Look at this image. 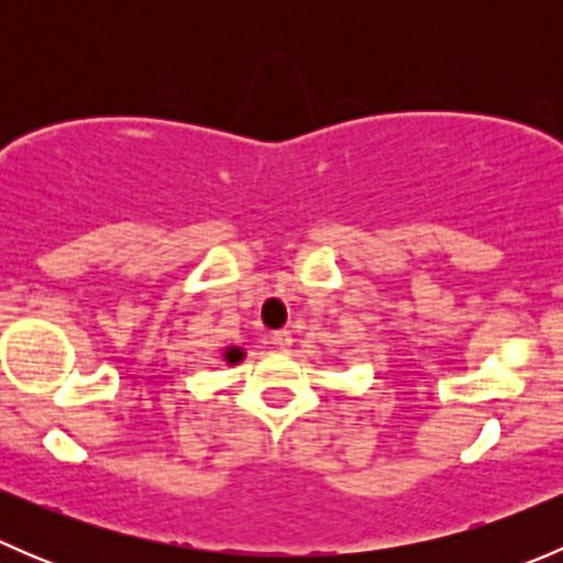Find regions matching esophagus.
I'll list each match as a JSON object with an SVG mask.
<instances>
[{"mask_svg":"<svg viewBox=\"0 0 563 563\" xmlns=\"http://www.w3.org/2000/svg\"><path fill=\"white\" fill-rule=\"evenodd\" d=\"M272 343H275L280 351H288L294 345V338H291V332H288V329H277V332L272 334Z\"/></svg>","mask_w":563,"mask_h":563,"instance_id":"1","label":"esophagus"}]
</instances>
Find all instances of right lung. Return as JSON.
Returning <instances> with one entry per match:
<instances>
[{"label":"right lung","instance_id":"1","mask_svg":"<svg viewBox=\"0 0 563 563\" xmlns=\"http://www.w3.org/2000/svg\"><path fill=\"white\" fill-rule=\"evenodd\" d=\"M223 360L229 362V365H236V362L245 360V349H240V345H229V349L223 351Z\"/></svg>","mask_w":563,"mask_h":563}]
</instances>
